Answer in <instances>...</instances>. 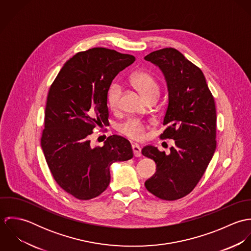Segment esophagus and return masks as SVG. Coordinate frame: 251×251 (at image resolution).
Returning <instances> with one entry per match:
<instances>
[{
  "label": "esophagus",
  "instance_id": "34e87169",
  "mask_svg": "<svg viewBox=\"0 0 251 251\" xmlns=\"http://www.w3.org/2000/svg\"><path fill=\"white\" fill-rule=\"evenodd\" d=\"M132 151H133V153H134V155H135L136 157H139V156L142 155V153H141V148H140L139 145L133 144V145H132Z\"/></svg>",
  "mask_w": 251,
  "mask_h": 251
}]
</instances>
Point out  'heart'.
Wrapping results in <instances>:
<instances>
[{"mask_svg": "<svg viewBox=\"0 0 251 251\" xmlns=\"http://www.w3.org/2000/svg\"><path fill=\"white\" fill-rule=\"evenodd\" d=\"M132 86L137 89L146 100L152 96H158V85L153 76L149 72H137L132 74L130 78ZM122 95V87L118 83H113L107 92L106 101L108 107L116 110L119 107ZM122 133L134 140H141L145 136L147 126L142 121L131 119L123 124L120 127Z\"/></svg>", "mask_w": 251, "mask_h": 251, "instance_id": "heart-1", "label": "heart"}]
</instances>
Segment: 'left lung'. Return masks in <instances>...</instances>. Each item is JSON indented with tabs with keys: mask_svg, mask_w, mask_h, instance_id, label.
<instances>
[{
	"mask_svg": "<svg viewBox=\"0 0 251 251\" xmlns=\"http://www.w3.org/2000/svg\"><path fill=\"white\" fill-rule=\"evenodd\" d=\"M163 72L169 102L160 139H173L170 153L146 146L142 154L154 160L156 172L145 182L154 196L173 201L190 193L203 177L216 148L214 97L202 71L175 48L153 51L144 58Z\"/></svg>",
	"mask_w": 251,
	"mask_h": 251,
	"instance_id": "8db88e82",
	"label": "left lung"
}]
</instances>
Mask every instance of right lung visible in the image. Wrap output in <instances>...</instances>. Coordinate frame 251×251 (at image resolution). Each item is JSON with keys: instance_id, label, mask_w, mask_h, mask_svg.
I'll list each match as a JSON object with an SVG mask.
<instances>
[{"instance_id": "add662e5", "label": "right lung", "mask_w": 251, "mask_h": 251, "mask_svg": "<svg viewBox=\"0 0 251 251\" xmlns=\"http://www.w3.org/2000/svg\"><path fill=\"white\" fill-rule=\"evenodd\" d=\"M134 56L103 47L79 52L58 73L47 97L41 148L56 182L79 200L100 195L110 182V166L133 157L128 140L109 136L93 148L90 135L107 125V92Z\"/></svg>"}]
</instances>
